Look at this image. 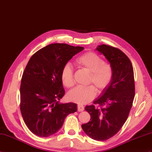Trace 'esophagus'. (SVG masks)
Masks as SVG:
<instances>
[{
  "mask_svg": "<svg viewBox=\"0 0 152 152\" xmlns=\"http://www.w3.org/2000/svg\"><path fill=\"white\" fill-rule=\"evenodd\" d=\"M83 110H84V106L83 105H81V104L77 105V111H83Z\"/></svg>",
  "mask_w": 152,
  "mask_h": 152,
  "instance_id": "esophagus-1",
  "label": "esophagus"
}]
</instances>
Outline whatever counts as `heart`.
Instances as JSON below:
<instances>
[{
    "label": "heart",
    "mask_w": 152,
    "mask_h": 152,
    "mask_svg": "<svg viewBox=\"0 0 152 152\" xmlns=\"http://www.w3.org/2000/svg\"><path fill=\"white\" fill-rule=\"evenodd\" d=\"M75 64L79 69L89 72L87 83H92L98 92L106 89L111 82L113 70L110 63L104 62L103 59L94 52H86L79 56L75 60ZM61 79L63 86L70 88L74 86L72 66L67 63L61 72ZM96 95V89L93 86L76 87L70 91L68 98L70 100L78 104H86L92 100Z\"/></svg>",
    "instance_id": "1"
}]
</instances>
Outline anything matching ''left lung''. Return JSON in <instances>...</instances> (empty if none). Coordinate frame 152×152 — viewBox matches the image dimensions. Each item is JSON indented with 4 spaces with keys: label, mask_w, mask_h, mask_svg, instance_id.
<instances>
[{
    "label": "left lung",
    "mask_w": 152,
    "mask_h": 152,
    "mask_svg": "<svg viewBox=\"0 0 152 152\" xmlns=\"http://www.w3.org/2000/svg\"><path fill=\"white\" fill-rule=\"evenodd\" d=\"M96 50L110 63L113 76L110 84L94 101L100 107L94 105L85 107L91 120L82 128L91 139L102 141L117 133L128 118L135 97V82L131 61L124 52L106 45L98 46Z\"/></svg>",
    "instance_id": "1"
}]
</instances>
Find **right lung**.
Returning <instances> with one entry per match:
<instances>
[{
	"label": "right lung",
	"instance_id": "obj_1",
	"mask_svg": "<svg viewBox=\"0 0 152 152\" xmlns=\"http://www.w3.org/2000/svg\"><path fill=\"white\" fill-rule=\"evenodd\" d=\"M65 43L47 45L28 61L21 80L20 109L28 128L47 137L61 128L66 116L77 111L75 103H59L65 94L61 72L74 56L83 50Z\"/></svg>",
	"mask_w": 152,
	"mask_h": 152
}]
</instances>
